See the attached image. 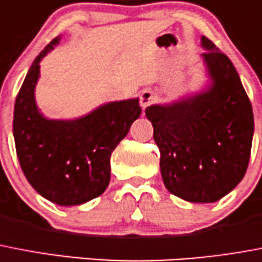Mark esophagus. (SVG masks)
<instances>
[{"instance_id": "esophagus-1", "label": "esophagus", "mask_w": 262, "mask_h": 262, "mask_svg": "<svg viewBox=\"0 0 262 262\" xmlns=\"http://www.w3.org/2000/svg\"><path fill=\"white\" fill-rule=\"evenodd\" d=\"M154 100H156V95H154V92L151 89H144L141 93V97H139V102H141L142 108L148 106Z\"/></svg>"}]
</instances>
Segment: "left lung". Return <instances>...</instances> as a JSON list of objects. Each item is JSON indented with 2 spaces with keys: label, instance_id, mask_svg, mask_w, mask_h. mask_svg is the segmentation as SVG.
<instances>
[{
  "label": "left lung",
  "instance_id": "8db88e82",
  "mask_svg": "<svg viewBox=\"0 0 262 262\" xmlns=\"http://www.w3.org/2000/svg\"><path fill=\"white\" fill-rule=\"evenodd\" d=\"M210 85L146 116L161 152L166 189L190 203H214L244 179L250 158L254 118L239 75L229 59L202 36Z\"/></svg>",
  "mask_w": 262,
  "mask_h": 262
}]
</instances>
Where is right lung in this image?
<instances>
[{
	"label": "right lung",
	"instance_id": "1",
	"mask_svg": "<svg viewBox=\"0 0 262 262\" xmlns=\"http://www.w3.org/2000/svg\"><path fill=\"white\" fill-rule=\"evenodd\" d=\"M55 37L33 60L14 104L13 137L28 183L50 202L78 206L97 198L111 180V154L141 116L139 98L114 101L73 120H52L35 101L40 60L59 43Z\"/></svg>",
	"mask_w": 262,
	"mask_h": 262
}]
</instances>
